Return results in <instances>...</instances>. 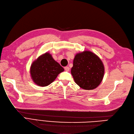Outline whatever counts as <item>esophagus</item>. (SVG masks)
Instances as JSON below:
<instances>
[{
	"mask_svg": "<svg viewBox=\"0 0 134 134\" xmlns=\"http://www.w3.org/2000/svg\"><path fill=\"white\" fill-rule=\"evenodd\" d=\"M64 70H65V71L68 72L69 71H70V68H69L68 67H67V66H66V67H64Z\"/></svg>",
	"mask_w": 134,
	"mask_h": 134,
	"instance_id": "esophagus-1",
	"label": "esophagus"
}]
</instances>
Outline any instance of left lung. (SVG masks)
<instances>
[{"label":"left lung","mask_w":134,"mask_h":134,"mask_svg":"<svg viewBox=\"0 0 134 134\" xmlns=\"http://www.w3.org/2000/svg\"><path fill=\"white\" fill-rule=\"evenodd\" d=\"M104 73V65L96 54L84 51L75 55L71 74L81 88L87 90L95 89L102 82Z\"/></svg>","instance_id":"left-lung-1"}]
</instances>
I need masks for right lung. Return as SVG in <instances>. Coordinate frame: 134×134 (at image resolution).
Returning a JSON list of instances; mask_svg holds the SVG:
<instances>
[{
    "label": "right lung",
    "mask_w": 134,
    "mask_h": 134,
    "mask_svg": "<svg viewBox=\"0 0 134 134\" xmlns=\"http://www.w3.org/2000/svg\"><path fill=\"white\" fill-rule=\"evenodd\" d=\"M64 68L46 52L34 61L30 68V75L34 83L39 86H48L57 78Z\"/></svg>",
    "instance_id": "1"
}]
</instances>
